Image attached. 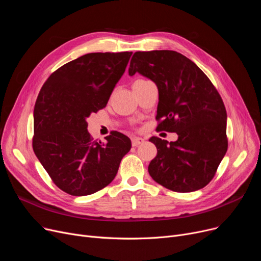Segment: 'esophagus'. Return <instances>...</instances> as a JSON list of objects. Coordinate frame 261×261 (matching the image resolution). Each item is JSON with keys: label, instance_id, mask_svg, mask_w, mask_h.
<instances>
[{"label": "esophagus", "instance_id": "esophagus-1", "mask_svg": "<svg viewBox=\"0 0 261 261\" xmlns=\"http://www.w3.org/2000/svg\"><path fill=\"white\" fill-rule=\"evenodd\" d=\"M143 143H144V139H142V138H133L132 139V146L133 147L139 146V145H141Z\"/></svg>", "mask_w": 261, "mask_h": 261}]
</instances>
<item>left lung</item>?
Returning a JSON list of instances; mask_svg holds the SVG:
<instances>
[{
  "mask_svg": "<svg viewBox=\"0 0 261 261\" xmlns=\"http://www.w3.org/2000/svg\"><path fill=\"white\" fill-rule=\"evenodd\" d=\"M136 72L155 82L156 131L175 132L168 143L152 136L156 156L148 166L152 179L175 193L206 186L226 153V110L210 78L174 50L135 51L129 75Z\"/></svg>",
  "mask_w": 261,
  "mask_h": 261,
  "instance_id": "8db88e82",
  "label": "left lung"
}]
</instances>
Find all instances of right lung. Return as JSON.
Masks as SVG:
<instances>
[{"mask_svg": "<svg viewBox=\"0 0 261 261\" xmlns=\"http://www.w3.org/2000/svg\"><path fill=\"white\" fill-rule=\"evenodd\" d=\"M131 51L91 53L65 63L41 88L34 110L33 149L58 188L88 196L115 177L131 141L112 131L94 141L87 117L103 109L125 73Z\"/></svg>", "mask_w": 261, "mask_h": 261, "instance_id": "right-lung-1", "label": "right lung"}]
</instances>
